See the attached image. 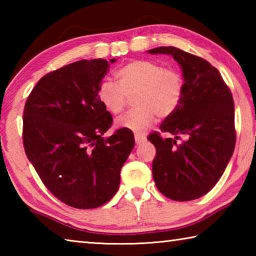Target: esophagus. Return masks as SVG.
<instances>
[{"label":"esophagus","instance_id":"esophagus-1","mask_svg":"<svg viewBox=\"0 0 256 256\" xmlns=\"http://www.w3.org/2000/svg\"><path fill=\"white\" fill-rule=\"evenodd\" d=\"M134 138H136V144H142L146 141V138L144 136H140V134H136V136H134Z\"/></svg>","mask_w":256,"mask_h":256}]
</instances>
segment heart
Masks as SVG:
<instances>
[{"label": "heart", "mask_w": 256, "mask_h": 256, "mask_svg": "<svg viewBox=\"0 0 256 256\" xmlns=\"http://www.w3.org/2000/svg\"><path fill=\"white\" fill-rule=\"evenodd\" d=\"M118 84L102 80L98 86L97 98L112 115L122 112L126 96L132 98L133 110L116 120L120 128L136 134L144 133L159 118H170L183 99L185 81L182 72L164 68L151 60H133L115 72Z\"/></svg>", "instance_id": "b5f03b06"}]
</instances>
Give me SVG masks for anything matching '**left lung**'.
Segmentation results:
<instances>
[{
	"mask_svg": "<svg viewBox=\"0 0 256 256\" xmlns=\"http://www.w3.org/2000/svg\"><path fill=\"white\" fill-rule=\"evenodd\" d=\"M150 54L172 55L183 72V99L172 115L148 140L157 154L152 162L156 186L174 201L196 200L206 194L224 174L235 149V110L232 92L208 60L176 47H157ZM184 135L186 140L177 145Z\"/></svg>",
	"mask_w": 256,
	"mask_h": 256,
	"instance_id": "obj_1",
	"label": "left lung"
}]
</instances>
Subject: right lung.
<instances>
[{
    "instance_id": "obj_1",
    "label": "right lung",
    "mask_w": 256,
    "mask_h": 256,
    "mask_svg": "<svg viewBox=\"0 0 256 256\" xmlns=\"http://www.w3.org/2000/svg\"><path fill=\"white\" fill-rule=\"evenodd\" d=\"M114 62L81 60L50 72L24 105L26 154L50 192L76 209L98 208L115 196L134 148L128 130L104 138L112 118L97 89Z\"/></svg>"
}]
</instances>
